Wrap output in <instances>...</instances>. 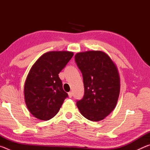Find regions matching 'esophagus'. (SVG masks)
I'll list each match as a JSON object with an SVG mask.
<instances>
[{"label": "esophagus", "mask_w": 150, "mask_h": 150, "mask_svg": "<svg viewBox=\"0 0 150 150\" xmlns=\"http://www.w3.org/2000/svg\"><path fill=\"white\" fill-rule=\"evenodd\" d=\"M68 95H69V98H71L72 96H73L72 92H69V93H68Z\"/></svg>", "instance_id": "1"}]
</instances>
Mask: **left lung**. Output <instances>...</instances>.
Listing matches in <instances>:
<instances>
[{"label": "left lung", "instance_id": "8db88e82", "mask_svg": "<svg viewBox=\"0 0 150 150\" xmlns=\"http://www.w3.org/2000/svg\"><path fill=\"white\" fill-rule=\"evenodd\" d=\"M75 62L83 75L85 93L77 101L80 112L88 120H103L114 109L120 93V76L115 63L106 53H77Z\"/></svg>", "mask_w": 150, "mask_h": 150}]
</instances>
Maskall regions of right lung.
<instances>
[{
  "mask_svg": "<svg viewBox=\"0 0 150 150\" xmlns=\"http://www.w3.org/2000/svg\"><path fill=\"white\" fill-rule=\"evenodd\" d=\"M73 55V52L67 51L47 52L30 69L24 92L27 108L34 117L48 120L59 112L68 95L58 74Z\"/></svg>",
  "mask_w": 150,
  "mask_h": 150,
  "instance_id": "add662e5",
  "label": "right lung"
}]
</instances>
